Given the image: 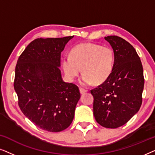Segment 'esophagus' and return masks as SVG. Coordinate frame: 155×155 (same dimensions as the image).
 Here are the masks:
<instances>
[{
	"mask_svg": "<svg viewBox=\"0 0 155 155\" xmlns=\"http://www.w3.org/2000/svg\"><path fill=\"white\" fill-rule=\"evenodd\" d=\"M80 93H81L82 94H83L85 92H87V90H84V89H83V88H80Z\"/></svg>",
	"mask_w": 155,
	"mask_h": 155,
	"instance_id": "obj_1",
	"label": "esophagus"
}]
</instances>
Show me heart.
<instances>
[{"label": "heart", "instance_id": "b5f03b06", "mask_svg": "<svg viewBox=\"0 0 155 155\" xmlns=\"http://www.w3.org/2000/svg\"><path fill=\"white\" fill-rule=\"evenodd\" d=\"M114 51L109 46L84 43L72 48L70 57L62 59V67L68 79L73 81L80 72L81 83L90 85L104 82L110 77L114 66Z\"/></svg>", "mask_w": 155, "mask_h": 155}]
</instances>
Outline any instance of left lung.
<instances>
[{
	"label": "left lung",
	"instance_id": "obj_1",
	"mask_svg": "<svg viewBox=\"0 0 155 155\" xmlns=\"http://www.w3.org/2000/svg\"><path fill=\"white\" fill-rule=\"evenodd\" d=\"M104 39L113 48L115 61L110 77L90 90L94 97L93 114L101 126L117 128L139 111L145 79L141 61L133 46L118 36Z\"/></svg>",
	"mask_w": 155,
	"mask_h": 155
}]
</instances>
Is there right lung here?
Here are the masks:
<instances>
[{
  "label": "right lung",
  "instance_id": "obj_1",
  "mask_svg": "<svg viewBox=\"0 0 155 155\" xmlns=\"http://www.w3.org/2000/svg\"><path fill=\"white\" fill-rule=\"evenodd\" d=\"M73 36L34 40L19 57L14 88L18 105L35 125L48 132H61L73 121L80 98L79 87L63 81L61 54Z\"/></svg>",
  "mask_w": 155,
  "mask_h": 155
}]
</instances>
